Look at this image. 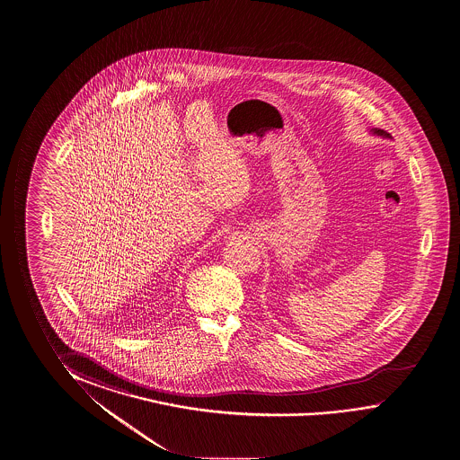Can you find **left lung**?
<instances>
[{"label":"left lung","instance_id":"obj_1","mask_svg":"<svg viewBox=\"0 0 460 460\" xmlns=\"http://www.w3.org/2000/svg\"><path fill=\"white\" fill-rule=\"evenodd\" d=\"M371 133H373V135H377V137H391V135H389L387 131L379 130V128H371Z\"/></svg>","mask_w":460,"mask_h":460}]
</instances>
